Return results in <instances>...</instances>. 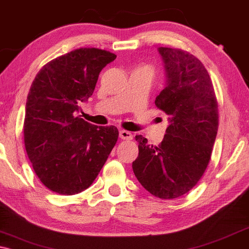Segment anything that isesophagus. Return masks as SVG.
Wrapping results in <instances>:
<instances>
[{
	"instance_id": "1",
	"label": "esophagus",
	"mask_w": 249,
	"mask_h": 249,
	"mask_svg": "<svg viewBox=\"0 0 249 249\" xmlns=\"http://www.w3.org/2000/svg\"><path fill=\"white\" fill-rule=\"evenodd\" d=\"M119 136H120L121 139H125V141H130V139H132V134L130 131L127 130H120Z\"/></svg>"
}]
</instances>
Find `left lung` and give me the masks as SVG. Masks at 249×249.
<instances>
[{
  "label": "left lung",
  "mask_w": 249,
  "mask_h": 249,
  "mask_svg": "<svg viewBox=\"0 0 249 249\" xmlns=\"http://www.w3.org/2000/svg\"><path fill=\"white\" fill-rule=\"evenodd\" d=\"M166 85L155 105L169 115V127L159 146L142 135L138 158L132 162L136 178L161 199L185 195L196 186L209 165L217 128L215 91L204 64L187 51L160 47Z\"/></svg>",
  "instance_id": "1"
}]
</instances>
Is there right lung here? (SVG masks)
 <instances>
[{
    "mask_svg": "<svg viewBox=\"0 0 249 249\" xmlns=\"http://www.w3.org/2000/svg\"><path fill=\"white\" fill-rule=\"evenodd\" d=\"M115 57L95 47L71 51L46 63L33 81L25 147L36 176L53 193L70 196L87 189L118 141L117 127H97L77 115L81 102L93 95L101 70Z\"/></svg>",
    "mask_w": 249,
    "mask_h": 249,
    "instance_id": "right-lung-1",
    "label": "right lung"
}]
</instances>
